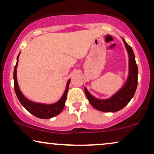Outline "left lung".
<instances>
[{"label": "left lung", "instance_id": "left-lung-1", "mask_svg": "<svg viewBox=\"0 0 154 154\" xmlns=\"http://www.w3.org/2000/svg\"><path fill=\"white\" fill-rule=\"evenodd\" d=\"M123 42L129 55V76L125 85L116 95L107 100H98L91 95L88 90L85 88V95L89 102L97 110L103 112H116L121 110L130 102L136 92L138 85V66L132 48L124 39Z\"/></svg>", "mask_w": 154, "mask_h": 154}]
</instances>
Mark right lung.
I'll list each match as a JSON object with an SVG mask.
<instances>
[{"mask_svg":"<svg viewBox=\"0 0 154 154\" xmlns=\"http://www.w3.org/2000/svg\"><path fill=\"white\" fill-rule=\"evenodd\" d=\"M19 56V54H18ZM18 56L17 57V62H16V66L14 68V89L15 92H16V96H17L18 100L20 101L21 104L25 107L26 110L31 112V114L34 115V116L38 118H42V119H48V118H51L57 116V115L60 113L62 112L63 109H64V105H65V101L66 99V95H67L68 88H69V85L70 82V79L66 83V88L64 93L63 94L62 97L61 99L54 103V104L51 105H44L40 104V103H36L34 102H31L29 100H27L21 92L20 91V89L18 88L17 78H16V68L18 65Z\"/></svg>","mask_w":154,"mask_h":154,"instance_id":"1","label":"right lung"}]
</instances>
